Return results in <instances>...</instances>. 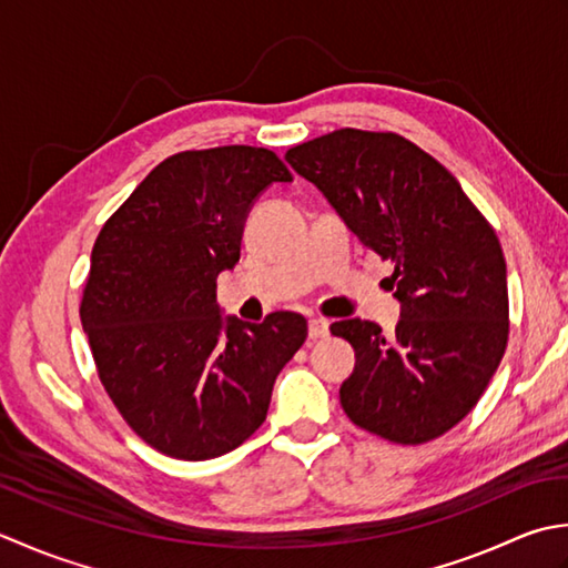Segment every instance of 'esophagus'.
Wrapping results in <instances>:
<instances>
[{"label":"esophagus","mask_w":568,"mask_h":568,"mask_svg":"<svg viewBox=\"0 0 568 568\" xmlns=\"http://www.w3.org/2000/svg\"><path fill=\"white\" fill-rule=\"evenodd\" d=\"M328 335V321L326 318H311L308 321V338L311 341H321Z\"/></svg>","instance_id":"1"}]
</instances>
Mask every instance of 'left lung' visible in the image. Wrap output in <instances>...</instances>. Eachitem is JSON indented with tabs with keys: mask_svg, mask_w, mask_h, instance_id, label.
Returning a JSON list of instances; mask_svg holds the SVG:
<instances>
[{
	"mask_svg": "<svg viewBox=\"0 0 568 568\" xmlns=\"http://www.w3.org/2000/svg\"><path fill=\"white\" fill-rule=\"evenodd\" d=\"M286 161L367 250L395 264V333L361 318L331 326L355 351L341 385L345 414L395 444L446 434L505 355L507 267L495 230L460 183L399 134L338 130L288 149Z\"/></svg>",
	"mask_w": 568,
	"mask_h": 568,
	"instance_id": "1",
	"label": "left lung"
}]
</instances>
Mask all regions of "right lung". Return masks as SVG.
Segmentation results:
<instances>
[{
    "label": "right lung",
    "instance_id": "1",
    "mask_svg": "<svg viewBox=\"0 0 568 568\" xmlns=\"http://www.w3.org/2000/svg\"><path fill=\"white\" fill-rule=\"evenodd\" d=\"M288 181L270 149L181 152L100 230L80 321L114 407L161 454L207 460L237 448L267 419L274 379L306 341L294 311L245 323L215 301L254 201Z\"/></svg>",
    "mask_w": 568,
    "mask_h": 568
}]
</instances>
